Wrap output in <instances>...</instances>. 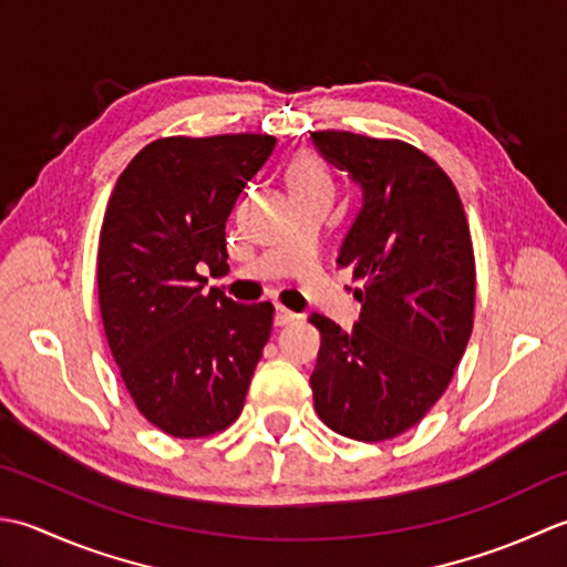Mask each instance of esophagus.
I'll return each mask as SVG.
<instances>
[{
	"instance_id": "1",
	"label": "esophagus",
	"mask_w": 567,
	"mask_h": 567,
	"mask_svg": "<svg viewBox=\"0 0 567 567\" xmlns=\"http://www.w3.org/2000/svg\"><path fill=\"white\" fill-rule=\"evenodd\" d=\"M300 316L298 313H293V310H288V308H284V306H279L276 308V316H274V322L279 328H284V326H291V322H296Z\"/></svg>"
}]
</instances>
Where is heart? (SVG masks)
<instances>
[{"label":"heart","mask_w":567,"mask_h":567,"mask_svg":"<svg viewBox=\"0 0 567 567\" xmlns=\"http://www.w3.org/2000/svg\"><path fill=\"white\" fill-rule=\"evenodd\" d=\"M288 188L293 190H332L326 166L313 154L298 156L288 168Z\"/></svg>","instance_id":"obj_1"}]
</instances>
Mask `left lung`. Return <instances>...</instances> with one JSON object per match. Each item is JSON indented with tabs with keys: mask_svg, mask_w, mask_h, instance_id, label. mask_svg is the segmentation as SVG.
<instances>
[{
	"mask_svg": "<svg viewBox=\"0 0 567 567\" xmlns=\"http://www.w3.org/2000/svg\"><path fill=\"white\" fill-rule=\"evenodd\" d=\"M330 164L362 186L342 241L362 313L344 332L320 330L310 374L320 421L362 443L409 431L445 394L475 320V251L460 195L435 161L399 138L313 132Z\"/></svg>",
	"mask_w": 567,
	"mask_h": 567,
	"instance_id": "8db88e82",
	"label": "left lung"
}]
</instances>
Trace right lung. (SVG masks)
Segmentation results:
<instances>
[{
	"mask_svg": "<svg viewBox=\"0 0 567 567\" xmlns=\"http://www.w3.org/2000/svg\"><path fill=\"white\" fill-rule=\"evenodd\" d=\"M269 134L164 136L114 186L97 247L102 326L138 413L173 437L225 431L245 409L274 306L235 303L227 217L267 158Z\"/></svg>",
	"mask_w": 567,
	"mask_h": 567,
	"instance_id": "1",
	"label": "right lung"
}]
</instances>
